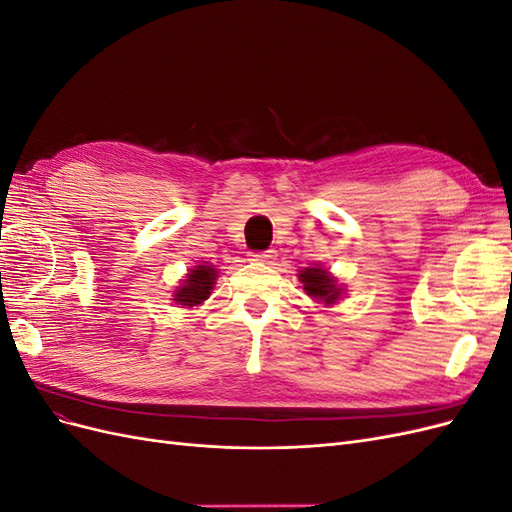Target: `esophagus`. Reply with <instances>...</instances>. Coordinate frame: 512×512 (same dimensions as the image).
Returning a JSON list of instances; mask_svg holds the SVG:
<instances>
[{"label":"esophagus","instance_id":"34e87169","mask_svg":"<svg viewBox=\"0 0 512 512\" xmlns=\"http://www.w3.org/2000/svg\"><path fill=\"white\" fill-rule=\"evenodd\" d=\"M250 258L254 262H265V265H269V262H273L275 254L273 252H254V254H250Z\"/></svg>","mask_w":512,"mask_h":512}]
</instances>
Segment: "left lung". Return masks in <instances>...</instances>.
<instances>
[{"mask_svg":"<svg viewBox=\"0 0 512 512\" xmlns=\"http://www.w3.org/2000/svg\"><path fill=\"white\" fill-rule=\"evenodd\" d=\"M301 282H303V290L322 303H335L339 299V292L342 288H337L335 277H331L329 271L324 269H305L301 271Z\"/></svg>","mask_w":512,"mask_h":512,"instance_id":"obj_1","label":"left lung"}]
</instances>
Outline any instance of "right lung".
<instances>
[{
  "instance_id": "1",
  "label": "right lung",
  "mask_w": 512,
  "mask_h": 512,
  "mask_svg": "<svg viewBox=\"0 0 512 512\" xmlns=\"http://www.w3.org/2000/svg\"><path fill=\"white\" fill-rule=\"evenodd\" d=\"M215 271L213 267L200 265L196 269H192L188 273V280H183V286H179V290H175V301L181 305L194 307L198 303H203L205 299H209L211 288L215 284Z\"/></svg>"
}]
</instances>
